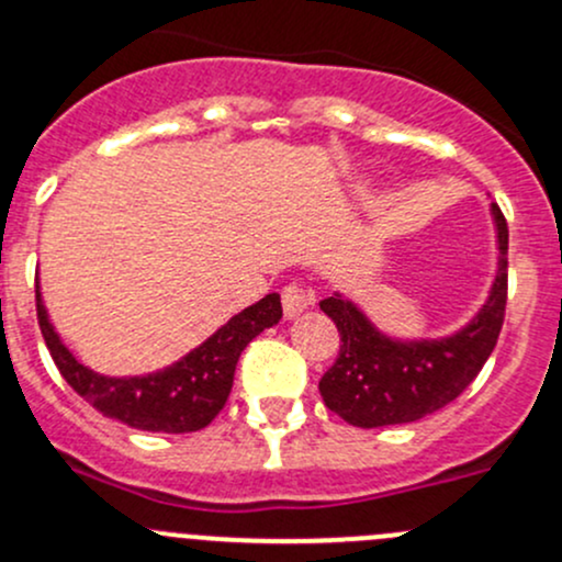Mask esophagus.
<instances>
[{
  "label": "esophagus",
  "instance_id": "obj_1",
  "mask_svg": "<svg viewBox=\"0 0 562 562\" xmlns=\"http://www.w3.org/2000/svg\"><path fill=\"white\" fill-rule=\"evenodd\" d=\"M312 304H314V293L306 291V288L299 285V282L282 288V310H285L288 319L299 317V314L304 310H310Z\"/></svg>",
  "mask_w": 562,
  "mask_h": 562
}]
</instances>
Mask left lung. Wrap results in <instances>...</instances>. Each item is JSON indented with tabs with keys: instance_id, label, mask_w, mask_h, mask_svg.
<instances>
[{
	"instance_id": "1",
	"label": "left lung",
	"mask_w": 562,
	"mask_h": 562,
	"mask_svg": "<svg viewBox=\"0 0 562 562\" xmlns=\"http://www.w3.org/2000/svg\"><path fill=\"white\" fill-rule=\"evenodd\" d=\"M498 239V271L488 301L470 325L435 341H400L384 336L344 295L319 301L341 336L336 362L319 379V394L351 427L373 429L411 424L453 403L483 371L507 310L509 229L493 205Z\"/></svg>"
}]
</instances>
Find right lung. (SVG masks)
Returning <instances> with one entry per match:
<instances>
[{
  "label": "right lung",
  "instance_id": "1",
  "mask_svg": "<svg viewBox=\"0 0 562 562\" xmlns=\"http://www.w3.org/2000/svg\"><path fill=\"white\" fill-rule=\"evenodd\" d=\"M280 295L269 293L258 304L234 314L224 328L215 330L207 341H202L165 371L116 379V375L90 371L66 349L47 319L40 285H36V319L66 384L103 416L116 418L133 429L168 431V435L196 431L218 416L229 400L234 368L243 349L258 333L280 323Z\"/></svg>",
  "mask_w": 562,
  "mask_h": 562
}]
</instances>
